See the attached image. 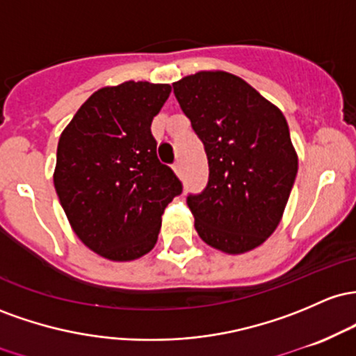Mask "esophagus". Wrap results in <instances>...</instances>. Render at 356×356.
<instances>
[{"instance_id":"esophagus-1","label":"esophagus","mask_w":356,"mask_h":356,"mask_svg":"<svg viewBox=\"0 0 356 356\" xmlns=\"http://www.w3.org/2000/svg\"><path fill=\"white\" fill-rule=\"evenodd\" d=\"M173 170H175V173H177V175H181V163H179V161H175Z\"/></svg>"}]
</instances>
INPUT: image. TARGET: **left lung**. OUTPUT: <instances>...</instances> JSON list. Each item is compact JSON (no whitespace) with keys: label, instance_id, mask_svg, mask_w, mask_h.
<instances>
[{"label":"left lung","instance_id":"obj_1","mask_svg":"<svg viewBox=\"0 0 356 356\" xmlns=\"http://www.w3.org/2000/svg\"><path fill=\"white\" fill-rule=\"evenodd\" d=\"M173 92L209 159L207 186L186 197L198 235L229 254L261 245L279 225L298 173L286 118L227 72L188 75Z\"/></svg>","mask_w":356,"mask_h":356}]
</instances>
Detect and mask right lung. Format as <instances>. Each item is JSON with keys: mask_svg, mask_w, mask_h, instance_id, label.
<instances>
[{"mask_svg": "<svg viewBox=\"0 0 356 356\" xmlns=\"http://www.w3.org/2000/svg\"><path fill=\"white\" fill-rule=\"evenodd\" d=\"M168 83L124 82L94 92L60 136L55 190L77 237L102 257L133 261L158 241L161 215L183 191L156 154L153 118Z\"/></svg>", "mask_w": 356, "mask_h": 356, "instance_id": "add662e5", "label": "right lung"}]
</instances>
